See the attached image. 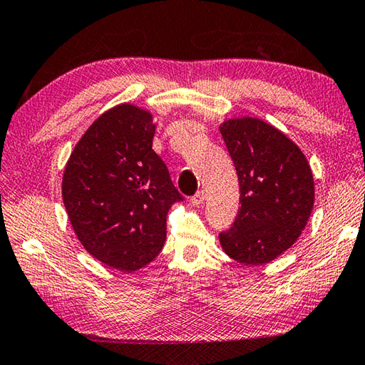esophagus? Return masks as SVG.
Returning a JSON list of instances; mask_svg holds the SVG:
<instances>
[{"instance_id":"obj_1","label":"esophagus","mask_w":365,"mask_h":365,"mask_svg":"<svg viewBox=\"0 0 365 365\" xmlns=\"http://www.w3.org/2000/svg\"><path fill=\"white\" fill-rule=\"evenodd\" d=\"M204 201H205V195H204V191H197L196 195L191 197V202H192V205H196V207L202 205V204H204Z\"/></svg>"}]
</instances>
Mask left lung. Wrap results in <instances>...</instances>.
Masks as SVG:
<instances>
[{
  "instance_id": "8db88e82",
  "label": "left lung",
  "mask_w": 365,
  "mask_h": 365,
  "mask_svg": "<svg viewBox=\"0 0 365 365\" xmlns=\"http://www.w3.org/2000/svg\"><path fill=\"white\" fill-rule=\"evenodd\" d=\"M220 133L240 185L239 215L220 244L234 261L262 266L305 230L315 202L310 164L287 134L259 118L225 120Z\"/></svg>"
}]
</instances>
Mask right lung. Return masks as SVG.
<instances>
[{"label":"right lung","mask_w":365,"mask_h":365,"mask_svg":"<svg viewBox=\"0 0 365 365\" xmlns=\"http://www.w3.org/2000/svg\"><path fill=\"white\" fill-rule=\"evenodd\" d=\"M155 130L148 110L118 104L93 121L64 168L61 195L77 239L121 272L158 256L168 212L183 201L153 152Z\"/></svg>","instance_id":"right-lung-1"}]
</instances>
